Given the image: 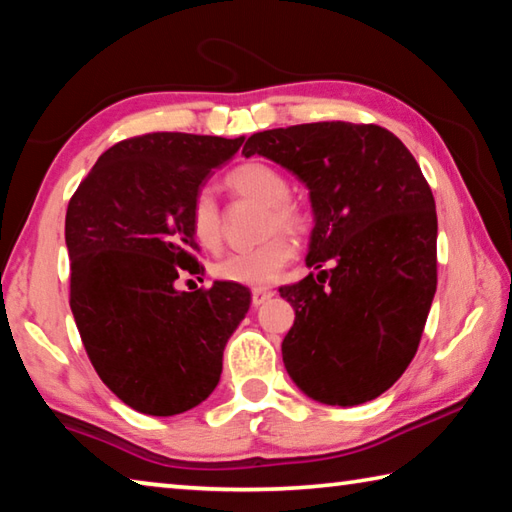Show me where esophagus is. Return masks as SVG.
<instances>
[{"label": "esophagus", "instance_id": "34e87169", "mask_svg": "<svg viewBox=\"0 0 512 512\" xmlns=\"http://www.w3.org/2000/svg\"><path fill=\"white\" fill-rule=\"evenodd\" d=\"M273 296H275V293H273L271 289H253V305H255V307L264 305V302L271 300Z\"/></svg>", "mask_w": 512, "mask_h": 512}]
</instances>
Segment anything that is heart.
<instances>
[{
  "instance_id": "1",
  "label": "heart",
  "mask_w": 512,
  "mask_h": 512,
  "mask_svg": "<svg viewBox=\"0 0 512 512\" xmlns=\"http://www.w3.org/2000/svg\"><path fill=\"white\" fill-rule=\"evenodd\" d=\"M225 185L232 194L266 205L264 235H271L273 230L298 235L305 230V214L296 203L289 201V180L277 169L264 162H244L225 176ZM189 228L201 248L216 250L221 246V210L210 189H201L194 196L189 207ZM293 255H296V246L291 244V239L275 235L253 250L223 257L214 266V275L223 282L244 284V287H268L280 277L282 268L291 262Z\"/></svg>"
}]
</instances>
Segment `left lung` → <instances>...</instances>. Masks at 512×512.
<instances>
[{
  "instance_id": "obj_1",
  "label": "left lung",
  "mask_w": 512,
  "mask_h": 512,
  "mask_svg": "<svg viewBox=\"0 0 512 512\" xmlns=\"http://www.w3.org/2000/svg\"><path fill=\"white\" fill-rule=\"evenodd\" d=\"M241 153L273 160L309 189L305 262H332L280 287L296 309L284 368L320 404L375 400L415 357L436 293V203L418 162L391 131L350 121L255 133Z\"/></svg>"
}]
</instances>
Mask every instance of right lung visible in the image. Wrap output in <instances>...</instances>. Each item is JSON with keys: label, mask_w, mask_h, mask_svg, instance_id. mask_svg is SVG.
<instances>
[{"label": "right lung", "mask_w": 512, "mask_h": 512, "mask_svg": "<svg viewBox=\"0 0 512 512\" xmlns=\"http://www.w3.org/2000/svg\"><path fill=\"white\" fill-rule=\"evenodd\" d=\"M246 137L149 133L101 155L67 205L69 307L94 370L146 415L194 409L219 384L225 343L248 314L250 291L201 273L189 207Z\"/></svg>", "instance_id": "1"}]
</instances>
